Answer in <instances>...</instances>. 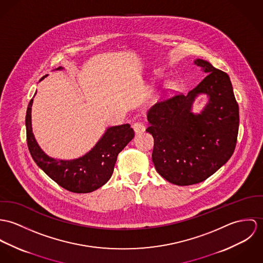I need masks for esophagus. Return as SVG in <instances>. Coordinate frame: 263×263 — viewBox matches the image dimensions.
I'll list each match as a JSON object with an SVG mask.
<instances>
[{
  "instance_id": "34e87169",
  "label": "esophagus",
  "mask_w": 263,
  "mask_h": 263,
  "mask_svg": "<svg viewBox=\"0 0 263 263\" xmlns=\"http://www.w3.org/2000/svg\"><path fill=\"white\" fill-rule=\"evenodd\" d=\"M133 129H134L136 134H140V133H143L145 131L146 127L143 123L136 122V123L133 124Z\"/></svg>"
}]
</instances>
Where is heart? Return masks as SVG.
<instances>
[{
	"mask_svg": "<svg viewBox=\"0 0 263 263\" xmlns=\"http://www.w3.org/2000/svg\"><path fill=\"white\" fill-rule=\"evenodd\" d=\"M175 88H176V85H175L174 82H168L165 85V88H166L167 91H173V90H175Z\"/></svg>",
	"mask_w": 263,
	"mask_h": 263,
	"instance_id": "heart-1",
	"label": "heart"
}]
</instances>
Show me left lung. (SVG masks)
<instances>
[{"label": "left lung", "mask_w": 263, "mask_h": 263, "mask_svg": "<svg viewBox=\"0 0 263 263\" xmlns=\"http://www.w3.org/2000/svg\"><path fill=\"white\" fill-rule=\"evenodd\" d=\"M208 76L187 95H175L147 113L156 172L177 185H191L214 175L232 156L239 129V107L229 76L204 59H196ZM209 101L200 115L192 113L195 98Z\"/></svg>", "instance_id": "left-lung-1"}]
</instances>
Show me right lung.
<instances>
[{
	"label": "right lung",
	"instance_id": "1",
	"mask_svg": "<svg viewBox=\"0 0 263 263\" xmlns=\"http://www.w3.org/2000/svg\"><path fill=\"white\" fill-rule=\"evenodd\" d=\"M57 69H63L59 66ZM44 76L40 81H42ZM31 99L26 112L27 145L36 164L61 187L77 194L90 193L104 185L113 175L118 154L134 137L129 124L109 127L87 154L77 159L61 160L49 157L39 147L32 133Z\"/></svg>",
	"mask_w": 263,
	"mask_h": 263
}]
</instances>
